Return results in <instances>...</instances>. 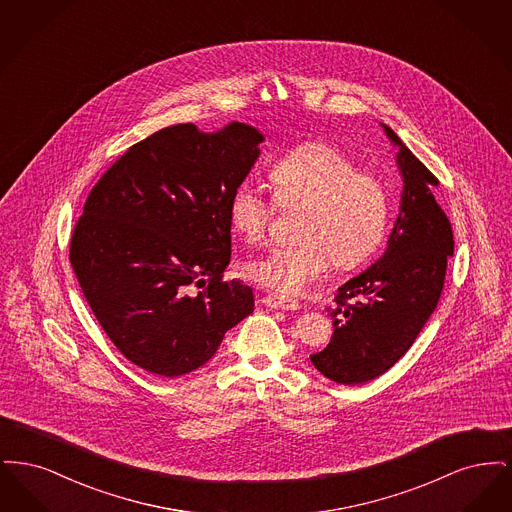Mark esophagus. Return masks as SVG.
Wrapping results in <instances>:
<instances>
[{
  "mask_svg": "<svg viewBox=\"0 0 512 512\" xmlns=\"http://www.w3.org/2000/svg\"><path fill=\"white\" fill-rule=\"evenodd\" d=\"M263 303L267 305L268 309H282V311H297L301 307V303L297 299L280 295V293H268L267 297L263 299Z\"/></svg>",
  "mask_w": 512,
  "mask_h": 512,
  "instance_id": "1",
  "label": "esophagus"
}]
</instances>
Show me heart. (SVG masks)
Segmentation results:
<instances>
[{
	"label": "heart",
	"instance_id": "1",
	"mask_svg": "<svg viewBox=\"0 0 512 512\" xmlns=\"http://www.w3.org/2000/svg\"><path fill=\"white\" fill-rule=\"evenodd\" d=\"M274 197L251 180L240 182L228 201L232 228L259 244L278 207L303 209L297 244L274 247L251 261V276L282 295L311 292L332 263L353 268L386 236L390 199L384 184L334 147L307 144L278 159L268 172Z\"/></svg>",
	"mask_w": 512,
	"mask_h": 512
}]
</instances>
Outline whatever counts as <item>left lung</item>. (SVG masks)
Masks as SVG:
<instances>
[{
	"label": "left lung",
	"mask_w": 512,
	"mask_h": 512,
	"mask_svg": "<svg viewBox=\"0 0 512 512\" xmlns=\"http://www.w3.org/2000/svg\"><path fill=\"white\" fill-rule=\"evenodd\" d=\"M380 124L397 147L399 213L384 255L338 290L330 311L332 340L311 355L320 374L343 386L378 378L409 351L438 307L455 247L451 222L432 194L438 178L388 124Z\"/></svg>",
	"instance_id": "obj_1"
}]
</instances>
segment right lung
I'll return each mask as SVG.
<instances>
[{"label": "right lung", "instance_id": "add662e5", "mask_svg": "<svg viewBox=\"0 0 512 512\" xmlns=\"http://www.w3.org/2000/svg\"><path fill=\"white\" fill-rule=\"evenodd\" d=\"M263 142L245 122L217 132L174 124L130 147L88 195L71 265L130 363L165 378L188 374L253 313V290L222 272L232 253L228 201Z\"/></svg>", "mask_w": 512, "mask_h": 512}]
</instances>
